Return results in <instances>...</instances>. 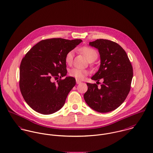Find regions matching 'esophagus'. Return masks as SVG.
I'll return each instance as SVG.
<instances>
[{"instance_id":"1","label":"esophagus","mask_w":153,"mask_h":153,"mask_svg":"<svg viewBox=\"0 0 153 153\" xmlns=\"http://www.w3.org/2000/svg\"><path fill=\"white\" fill-rule=\"evenodd\" d=\"M76 82L77 84H79V83H81V82L80 81H78V80H77V79H76Z\"/></svg>"}]
</instances>
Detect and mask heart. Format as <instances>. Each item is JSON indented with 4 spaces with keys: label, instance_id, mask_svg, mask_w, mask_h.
I'll return each mask as SVG.
<instances>
[{
    "label": "heart",
    "instance_id": "b5f03b06",
    "mask_svg": "<svg viewBox=\"0 0 153 153\" xmlns=\"http://www.w3.org/2000/svg\"><path fill=\"white\" fill-rule=\"evenodd\" d=\"M79 51L83 54L86 57V58L87 59V60L90 62H92L95 61L97 58L98 55H97V51L95 49L91 47H83L79 49ZM74 56V50H71L67 53L65 57V61L67 64L71 65L72 64L73 61ZM88 74V72L86 70H81V69L76 68L71 69L69 72L70 76L73 78H75L78 80H82L86 77Z\"/></svg>",
    "mask_w": 153,
    "mask_h": 153
}]
</instances>
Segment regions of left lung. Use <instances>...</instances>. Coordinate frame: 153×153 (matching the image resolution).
<instances>
[{"label": "left lung", "instance_id": "1", "mask_svg": "<svg viewBox=\"0 0 153 153\" xmlns=\"http://www.w3.org/2000/svg\"><path fill=\"white\" fill-rule=\"evenodd\" d=\"M89 45L97 48L100 57V68L91 79L97 82L102 79L103 82L100 87L96 83H86L88 88L84 99L95 111H114L123 103L130 91L133 67L125 51L117 43L97 39L89 42Z\"/></svg>", "mask_w": 153, "mask_h": 153}]
</instances>
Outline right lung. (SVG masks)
Wrapping results in <instances>:
<instances>
[{
  "instance_id": "add662e5",
  "label": "right lung",
  "mask_w": 153,
  "mask_h": 153,
  "mask_svg": "<svg viewBox=\"0 0 153 153\" xmlns=\"http://www.w3.org/2000/svg\"><path fill=\"white\" fill-rule=\"evenodd\" d=\"M82 42L54 38L34 45L22 59L20 66L19 86L22 95L34 111L50 114L64 105L71 90L75 85L72 76L61 78L67 73L65 57L67 53ZM59 77L57 83L51 78Z\"/></svg>"
}]
</instances>
